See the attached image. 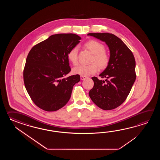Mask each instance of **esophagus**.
<instances>
[{
    "instance_id": "esophagus-1",
    "label": "esophagus",
    "mask_w": 160,
    "mask_h": 160,
    "mask_svg": "<svg viewBox=\"0 0 160 160\" xmlns=\"http://www.w3.org/2000/svg\"><path fill=\"white\" fill-rule=\"evenodd\" d=\"M87 78H88V77H86V76H82V75L81 76V80H85V79H86Z\"/></svg>"
}]
</instances>
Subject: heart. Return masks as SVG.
<instances>
[{
    "instance_id": "b5f03b06",
    "label": "heart",
    "mask_w": 160,
    "mask_h": 160,
    "mask_svg": "<svg viewBox=\"0 0 160 160\" xmlns=\"http://www.w3.org/2000/svg\"><path fill=\"white\" fill-rule=\"evenodd\" d=\"M85 46L94 54L92 61H95L98 65L99 68H105L108 65L110 58L108 54L105 51L104 46L98 41L92 40L85 43ZM78 50L77 46H74L68 52V58L73 65H77L78 63ZM98 67L95 62L88 65H79L73 68L72 72L75 74L88 76L94 74L98 71Z\"/></svg>"
}]
</instances>
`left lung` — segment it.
Returning a JSON list of instances; mask_svg holds the SVG:
<instances>
[{"mask_svg":"<svg viewBox=\"0 0 160 160\" xmlns=\"http://www.w3.org/2000/svg\"><path fill=\"white\" fill-rule=\"evenodd\" d=\"M88 35L104 42L110 51L109 64L99 74L106 79L92 77L94 85L89 96L101 109H116L125 101L136 80L134 57L123 42L113 34L89 33Z\"/></svg>","mask_w":160,"mask_h":160,"instance_id":"obj_1","label":"left lung"}]
</instances>
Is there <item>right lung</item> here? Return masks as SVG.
<instances>
[{"instance_id":"obj_1","label":"right lung","mask_w":160,"mask_h":160,"mask_svg":"<svg viewBox=\"0 0 160 160\" xmlns=\"http://www.w3.org/2000/svg\"><path fill=\"white\" fill-rule=\"evenodd\" d=\"M81 39L76 34H55L29 52L23 71L24 85L39 108L54 112L68 102L74 85L80 81V75L64 77L71 71L68 54Z\"/></svg>"}]
</instances>
